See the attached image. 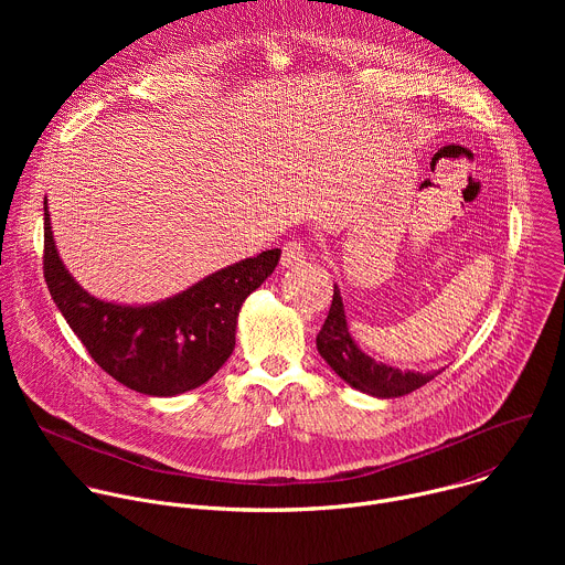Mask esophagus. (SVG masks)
Returning <instances> with one entry per match:
<instances>
[{
    "label": "esophagus",
    "mask_w": 565,
    "mask_h": 565,
    "mask_svg": "<svg viewBox=\"0 0 565 565\" xmlns=\"http://www.w3.org/2000/svg\"><path fill=\"white\" fill-rule=\"evenodd\" d=\"M306 262V246L301 241H288L284 246V255H281V266L284 268H297Z\"/></svg>",
    "instance_id": "esophagus-1"
}]
</instances>
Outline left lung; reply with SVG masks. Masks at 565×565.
Here are the masks:
<instances>
[{"label":"left lung","instance_id":"1","mask_svg":"<svg viewBox=\"0 0 565 565\" xmlns=\"http://www.w3.org/2000/svg\"><path fill=\"white\" fill-rule=\"evenodd\" d=\"M317 351L349 386L382 399L407 395L438 375V371H402L366 355L349 333V321L338 284L333 286L329 317L317 335Z\"/></svg>","mask_w":565,"mask_h":565}]
</instances>
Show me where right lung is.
Segmentation results:
<instances>
[{
	"label": "right lung",
	"mask_w": 565,
	"mask_h": 565,
	"mask_svg": "<svg viewBox=\"0 0 565 565\" xmlns=\"http://www.w3.org/2000/svg\"><path fill=\"white\" fill-rule=\"evenodd\" d=\"M279 248L221 268L153 303H114L79 286L60 259L44 199V279L66 324L94 362L145 395L205 384L232 355L241 306L277 268Z\"/></svg>",
	"instance_id": "right-lung-1"
}]
</instances>
